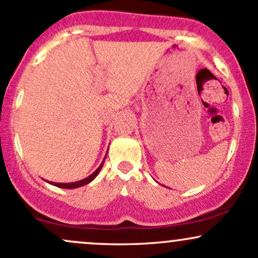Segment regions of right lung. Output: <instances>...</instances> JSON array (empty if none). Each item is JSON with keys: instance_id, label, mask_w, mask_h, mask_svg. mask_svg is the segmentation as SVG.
Segmentation results:
<instances>
[{"instance_id": "1", "label": "right lung", "mask_w": 258, "mask_h": 258, "mask_svg": "<svg viewBox=\"0 0 258 258\" xmlns=\"http://www.w3.org/2000/svg\"><path fill=\"white\" fill-rule=\"evenodd\" d=\"M103 162H104V161H103ZM103 162H102V164H100V166H99L98 168H97V170L94 171L93 173L91 174V176L87 177V178H85V179H82V180H79V182H74V183H52V184L55 185V186H59V188H65V189L79 188V186H82V185L87 184V183H90L91 180H93L94 178H96L97 174L99 173L100 170H102Z\"/></svg>"}]
</instances>
